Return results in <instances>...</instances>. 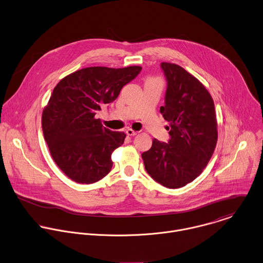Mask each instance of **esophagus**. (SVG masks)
Masks as SVG:
<instances>
[{
  "instance_id": "34e87169",
  "label": "esophagus",
  "mask_w": 263,
  "mask_h": 263,
  "mask_svg": "<svg viewBox=\"0 0 263 263\" xmlns=\"http://www.w3.org/2000/svg\"><path fill=\"white\" fill-rule=\"evenodd\" d=\"M126 134H127L128 136H135V135L137 134V132H135L134 130H132V129H130V128H128V129L126 130Z\"/></svg>"
}]
</instances>
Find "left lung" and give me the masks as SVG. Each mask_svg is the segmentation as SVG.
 <instances>
[{"mask_svg":"<svg viewBox=\"0 0 263 263\" xmlns=\"http://www.w3.org/2000/svg\"><path fill=\"white\" fill-rule=\"evenodd\" d=\"M167 79L165 105L161 112L170 140L156 138L141 155L145 170L160 184L179 189L195 180L209 163L218 138L213 99L206 87L175 63L162 62Z\"/></svg>","mask_w":263,"mask_h":263,"instance_id":"8db88e82","label":"left lung"}]
</instances>
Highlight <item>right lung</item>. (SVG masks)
<instances>
[{
    "label": "right lung",
    "mask_w": 263,
    "mask_h": 263,
    "mask_svg": "<svg viewBox=\"0 0 263 263\" xmlns=\"http://www.w3.org/2000/svg\"><path fill=\"white\" fill-rule=\"evenodd\" d=\"M140 70L138 65L90 66L67 74L55 86L43 109V134L52 159L74 182L94 183L111 170V154L124 143L126 134L103 127L95 115Z\"/></svg>",
    "instance_id": "1"
}]
</instances>
